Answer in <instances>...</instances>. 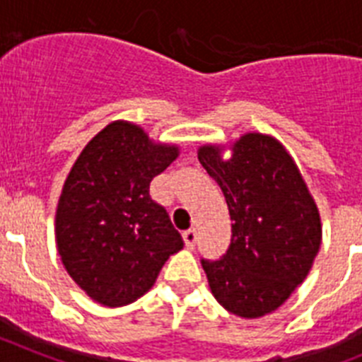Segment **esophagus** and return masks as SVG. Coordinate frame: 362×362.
I'll list each match as a JSON object with an SVG mask.
<instances>
[{
	"mask_svg": "<svg viewBox=\"0 0 362 362\" xmlns=\"http://www.w3.org/2000/svg\"><path fill=\"white\" fill-rule=\"evenodd\" d=\"M182 237H184L185 247L193 250L194 244H197V229H187V231H184V233H182Z\"/></svg>",
	"mask_w": 362,
	"mask_h": 362,
	"instance_id": "34e87169",
	"label": "esophagus"
}]
</instances>
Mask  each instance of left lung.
Instances as JSON below:
<instances>
[{
	"label": "left lung",
	"mask_w": 362,
	"mask_h": 362,
	"mask_svg": "<svg viewBox=\"0 0 362 362\" xmlns=\"http://www.w3.org/2000/svg\"><path fill=\"white\" fill-rule=\"evenodd\" d=\"M199 160L220 185L233 220L226 255L202 260L209 290L233 315H268L312 269L322 242L319 207L295 160L272 134L253 131L231 146L204 144Z\"/></svg>",
	"instance_id": "8db88e82"
}]
</instances>
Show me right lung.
<instances>
[{
    "instance_id": "1",
    "label": "right lung",
    "mask_w": 362,
    "mask_h": 362,
    "mask_svg": "<svg viewBox=\"0 0 362 362\" xmlns=\"http://www.w3.org/2000/svg\"><path fill=\"white\" fill-rule=\"evenodd\" d=\"M180 155L140 125L116 120L83 147L56 207L58 255L94 303L118 308L153 288L165 260L184 247L151 180Z\"/></svg>"
}]
</instances>
